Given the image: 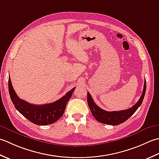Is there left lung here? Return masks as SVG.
<instances>
[{
	"label": "left lung",
	"mask_w": 159,
	"mask_h": 159,
	"mask_svg": "<svg viewBox=\"0 0 159 159\" xmlns=\"http://www.w3.org/2000/svg\"><path fill=\"white\" fill-rule=\"evenodd\" d=\"M145 90H146V81L145 80L143 93H142L140 99L132 108L124 110V111L112 112L104 111L96 105L89 93L87 94V102H88V104L90 111L92 112V115L97 121L102 123V124L117 125L128 120L139 108V107L141 105L145 94Z\"/></svg>",
	"instance_id": "obj_1"
}]
</instances>
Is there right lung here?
Listing matches in <instances>:
<instances>
[{
  "mask_svg": "<svg viewBox=\"0 0 159 159\" xmlns=\"http://www.w3.org/2000/svg\"><path fill=\"white\" fill-rule=\"evenodd\" d=\"M9 93L16 110L29 119L38 125L52 124L63 115L67 102L71 98L76 87L70 90L66 95L53 103L43 105H34L18 98L12 86L10 77L8 82Z\"/></svg>",
  "mask_w": 159,
  "mask_h": 159,
  "instance_id": "obj_1",
  "label": "right lung"
}]
</instances>
